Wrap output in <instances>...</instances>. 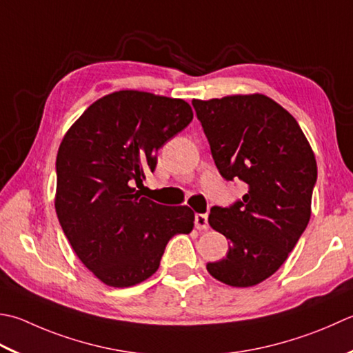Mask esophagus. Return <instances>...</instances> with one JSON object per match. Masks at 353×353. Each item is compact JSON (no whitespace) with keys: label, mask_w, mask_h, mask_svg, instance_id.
I'll return each instance as SVG.
<instances>
[{"label":"esophagus","mask_w":353,"mask_h":353,"mask_svg":"<svg viewBox=\"0 0 353 353\" xmlns=\"http://www.w3.org/2000/svg\"><path fill=\"white\" fill-rule=\"evenodd\" d=\"M194 225L199 231H206L208 230V216L206 214H196Z\"/></svg>","instance_id":"esophagus-1"}]
</instances>
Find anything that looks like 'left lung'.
<instances>
[{
	"label": "left lung",
	"mask_w": 353,
	"mask_h": 353,
	"mask_svg": "<svg viewBox=\"0 0 353 353\" xmlns=\"http://www.w3.org/2000/svg\"><path fill=\"white\" fill-rule=\"evenodd\" d=\"M192 107L220 174L248 185L230 208H211L208 222L230 250L206 269L225 285H259L279 271L309 223L315 154L295 117L265 94L192 99Z\"/></svg>",
	"instance_id": "left-lung-1"
}]
</instances>
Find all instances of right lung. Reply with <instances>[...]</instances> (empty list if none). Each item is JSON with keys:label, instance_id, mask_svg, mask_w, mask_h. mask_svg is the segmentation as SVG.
Returning a JSON list of instances; mask_svg holds the SVG:
<instances>
[{"label": "right lung", "instance_id": "obj_1", "mask_svg": "<svg viewBox=\"0 0 353 353\" xmlns=\"http://www.w3.org/2000/svg\"><path fill=\"white\" fill-rule=\"evenodd\" d=\"M191 121L183 99L121 90L93 102L62 139L54 208L76 255L107 286L150 279L170 239L192 231L191 208L159 205L134 186Z\"/></svg>", "mask_w": 353, "mask_h": 353}]
</instances>
